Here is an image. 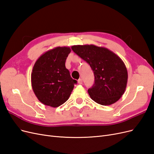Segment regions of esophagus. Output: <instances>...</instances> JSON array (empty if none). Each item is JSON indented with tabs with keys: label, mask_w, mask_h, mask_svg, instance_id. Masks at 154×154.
<instances>
[{
	"label": "esophagus",
	"mask_w": 154,
	"mask_h": 154,
	"mask_svg": "<svg viewBox=\"0 0 154 154\" xmlns=\"http://www.w3.org/2000/svg\"><path fill=\"white\" fill-rule=\"evenodd\" d=\"M78 83L79 84H80V85L82 84V83H83V80H82V78L79 79V80H78Z\"/></svg>",
	"instance_id": "obj_1"
}]
</instances>
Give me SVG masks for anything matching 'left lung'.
I'll use <instances>...</instances> for the list:
<instances>
[{"instance_id": "obj_1", "label": "left lung", "mask_w": 154, "mask_h": 154, "mask_svg": "<svg viewBox=\"0 0 154 154\" xmlns=\"http://www.w3.org/2000/svg\"><path fill=\"white\" fill-rule=\"evenodd\" d=\"M71 48L94 72V83L88 89L91 98L102 105L118 101L124 94L128 80L127 69L123 60L103 47L76 45Z\"/></svg>"}]
</instances>
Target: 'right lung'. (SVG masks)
Wrapping results in <instances>:
<instances>
[{
  "instance_id": "1",
  "label": "right lung",
  "mask_w": 154,
  "mask_h": 154,
  "mask_svg": "<svg viewBox=\"0 0 154 154\" xmlns=\"http://www.w3.org/2000/svg\"><path fill=\"white\" fill-rule=\"evenodd\" d=\"M71 51L69 47H57L46 51L36 61L31 72V85L42 103L58 107L69 99L77 82L65 65Z\"/></svg>"
}]
</instances>
